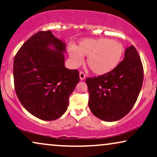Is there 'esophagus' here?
<instances>
[{
    "label": "esophagus",
    "mask_w": 157,
    "mask_h": 157,
    "mask_svg": "<svg viewBox=\"0 0 157 157\" xmlns=\"http://www.w3.org/2000/svg\"><path fill=\"white\" fill-rule=\"evenodd\" d=\"M85 74L84 72H82V71H80V80H84V79L85 78Z\"/></svg>",
    "instance_id": "esophagus-1"
}]
</instances>
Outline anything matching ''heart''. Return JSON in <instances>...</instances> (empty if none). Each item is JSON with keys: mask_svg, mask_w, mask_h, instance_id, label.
Listing matches in <instances>:
<instances>
[{"mask_svg": "<svg viewBox=\"0 0 157 157\" xmlns=\"http://www.w3.org/2000/svg\"><path fill=\"white\" fill-rule=\"evenodd\" d=\"M122 44L108 38L84 39L79 41L77 47H68V53L75 66H80L82 57H87V64L96 75L107 74L116 68L124 54Z\"/></svg>", "mask_w": 157, "mask_h": 157, "instance_id": "obj_1", "label": "heart"}]
</instances>
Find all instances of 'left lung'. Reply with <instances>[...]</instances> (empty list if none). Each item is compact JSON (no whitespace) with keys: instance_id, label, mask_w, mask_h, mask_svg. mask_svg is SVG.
<instances>
[{"instance_id":"1","label":"left lung","mask_w":157,"mask_h":157,"mask_svg":"<svg viewBox=\"0 0 157 157\" xmlns=\"http://www.w3.org/2000/svg\"><path fill=\"white\" fill-rule=\"evenodd\" d=\"M143 80V64L132 45L126 49L124 59L116 69L107 74L85 80L91 112L104 121L122 118L135 105Z\"/></svg>"}]
</instances>
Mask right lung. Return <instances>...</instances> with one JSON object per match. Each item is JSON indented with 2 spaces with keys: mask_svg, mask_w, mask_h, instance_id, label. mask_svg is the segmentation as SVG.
Instances as JSON below:
<instances>
[{
  "mask_svg": "<svg viewBox=\"0 0 157 157\" xmlns=\"http://www.w3.org/2000/svg\"><path fill=\"white\" fill-rule=\"evenodd\" d=\"M64 43L52 31H40L21 46L14 57L17 97L27 111L41 120L53 121L64 113L69 97L80 81L78 70L64 66Z\"/></svg>",
  "mask_w": 157,
  "mask_h": 157,
  "instance_id": "add662e5",
  "label": "right lung"
}]
</instances>
